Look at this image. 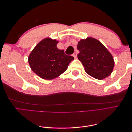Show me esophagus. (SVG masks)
Wrapping results in <instances>:
<instances>
[{"mask_svg":"<svg viewBox=\"0 0 132 132\" xmlns=\"http://www.w3.org/2000/svg\"><path fill=\"white\" fill-rule=\"evenodd\" d=\"M73 56L74 57V58L75 59V58H77V53L76 52H74L73 54Z\"/></svg>","mask_w":132,"mask_h":132,"instance_id":"obj_1","label":"esophagus"}]
</instances>
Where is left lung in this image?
Segmentation results:
<instances>
[{"instance_id":"8db88e82","label":"left lung","mask_w":132,"mask_h":132,"mask_svg":"<svg viewBox=\"0 0 132 132\" xmlns=\"http://www.w3.org/2000/svg\"><path fill=\"white\" fill-rule=\"evenodd\" d=\"M78 58L86 73L95 79L102 80L112 73L114 61L103 44L93 37L81 39L78 42Z\"/></svg>"}]
</instances>
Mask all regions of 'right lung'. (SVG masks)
<instances>
[{
    "label": "right lung",
    "instance_id": "right-lung-1",
    "mask_svg": "<svg viewBox=\"0 0 132 132\" xmlns=\"http://www.w3.org/2000/svg\"><path fill=\"white\" fill-rule=\"evenodd\" d=\"M58 41L45 38L31 51L29 58L31 69L39 77L52 80L63 74L74 57L66 55L63 50L57 47Z\"/></svg>",
    "mask_w": 132,
    "mask_h": 132
}]
</instances>
